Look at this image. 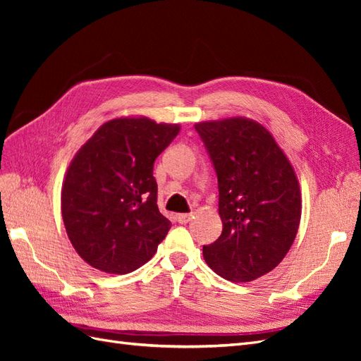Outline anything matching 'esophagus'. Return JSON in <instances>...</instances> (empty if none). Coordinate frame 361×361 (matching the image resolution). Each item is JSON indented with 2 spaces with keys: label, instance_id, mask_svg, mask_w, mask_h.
Masks as SVG:
<instances>
[{
  "label": "esophagus",
  "instance_id": "esophagus-1",
  "mask_svg": "<svg viewBox=\"0 0 361 361\" xmlns=\"http://www.w3.org/2000/svg\"><path fill=\"white\" fill-rule=\"evenodd\" d=\"M191 218H192V214H178L176 215V220L180 224H187L188 221H191Z\"/></svg>",
  "mask_w": 361,
  "mask_h": 361
}]
</instances>
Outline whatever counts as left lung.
I'll list each match as a JSON object with an SVG mask.
<instances>
[{
  "label": "left lung",
  "instance_id": "8db88e82",
  "mask_svg": "<svg viewBox=\"0 0 361 361\" xmlns=\"http://www.w3.org/2000/svg\"><path fill=\"white\" fill-rule=\"evenodd\" d=\"M218 179L223 232L203 245L216 274L244 283L274 269L289 251L301 218L300 185L268 130L233 117L195 125Z\"/></svg>",
  "mask_w": 361,
  "mask_h": 361
}]
</instances>
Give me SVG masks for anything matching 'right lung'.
I'll return each mask as SVG.
<instances>
[{
  "mask_svg": "<svg viewBox=\"0 0 361 361\" xmlns=\"http://www.w3.org/2000/svg\"><path fill=\"white\" fill-rule=\"evenodd\" d=\"M178 134V125L114 118L75 155L61 214L76 253L93 268L128 274L157 253L171 223L158 209L154 162Z\"/></svg>",
  "mask_w": 361,
  "mask_h": 361,
  "instance_id": "add662e5",
  "label": "right lung"
}]
</instances>
